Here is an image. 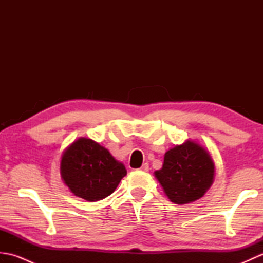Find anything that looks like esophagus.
Masks as SVG:
<instances>
[{"mask_svg":"<svg viewBox=\"0 0 263 263\" xmlns=\"http://www.w3.org/2000/svg\"><path fill=\"white\" fill-rule=\"evenodd\" d=\"M140 170L143 171V172H148V171H149V165H148L147 163H144V164L141 166Z\"/></svg>","mask_w":263,"mask_h":263,"instance_id":"obj_1","label":"esophagus"}]
</instances>
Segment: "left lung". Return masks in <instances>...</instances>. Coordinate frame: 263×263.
Masks as SVG:
<instances>
[{
    "label": "left lung",
    "mask_w": 263,
    "mask_h": 263,
    "mask_svg": "<svg viewBox=\"0 0 263 263\" xmlns=\"http://www.w3.org/2000/svg\"><path fill=\"white\" fill-rule=\"evenodd\" d=\"M154 175L173 203H191L202 198L211 187L215 161L208 149L189 139L167 150L163 167Z\"/></svg>",
    "instance_id": "1"
}]
</instances>
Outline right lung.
Masks as SVG:
<instances>
[{
	"instance_id": "right-lung-1",
	"label": "right lung",
	"mask_w": 263,
	"mask_h": 263,
	"mask_svg": "<svg viewBox=\"0 0 263 263\" xmlns=\"http://www.w3.org/2000/svg\"><path fill=\"white\" fill-rule=\"evenodd\" d=\"M60 173L76 197L93 202L113 193L126 170L108 149L91 139L79 138L61 156Z\"/></svg>"
}]
</instances>
